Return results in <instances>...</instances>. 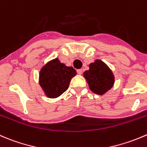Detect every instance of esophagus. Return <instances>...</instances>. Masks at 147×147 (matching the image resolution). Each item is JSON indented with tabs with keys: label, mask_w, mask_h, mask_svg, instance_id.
<instances>
[{
	"label": "esophagus",
	"mask_w": 147,
	"mask_h": 147,
	"mask_svg": "<svg viewBox=\"0 0 147 147\" xmlns=\"http://www.w3.org/2000/svg\"><path fill=\"white\" fill-rule=\"evenodd\" d=\"M77 72H78L79 75H82V69H78V70H77Z\"/></svg>",
	"instance_id": "esophagus-1"
}]
</instances>
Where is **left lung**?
<instances>
[{
  "label": "left lung",
  "instance_id": "8db88e82",
  "mask_svg": "<svg viewBox=\"0 0 147 147\" xmlns=\"http://www.w3.org/2000/svg\"><path fill=\"white\" fill-rule=\"evenodd\" d=\"M89 70L84 72L83 76L89 88L94 93L103 95L114 84V76L110 68L100 59L89 65Z\"/></svg>",
  "mask_w": 147,
  "mask_h": 147
}]
</instances>
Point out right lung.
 I'll return each instance as SVG.
<instances>
[{"label": "right lung", "mask_w": 147, "mask_h": 147, "mask_svg": "<svg viewBox=\"0 0 147 147\" xmlns=\"http://www.w3.org/2000/svg\"><path fill=\"white\" fill-rule=\"evenodd\" d=\"M76 74L72 67H67L56 58L42 68L39 85L48 98H57L67 90L71 79Z\"/></svg>", "instance_id": "obj_1"}]
</instances>
